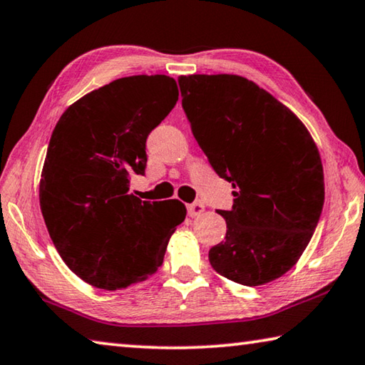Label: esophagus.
Instances as JSON below:
<instances>
[{
	"label": "esophagus",
	"mask_w": 365,
	"mask_h": 365,
	"mask_svg": "<svg viewBox=\"0 0 365 365\" xmlns=\"http://www.w3.org/2000/svg\"><path fill=\"white\" fill-rule=\"evenodd\" d=\"M187 211H188L190 217H196V215H200V214H202V211H205V205H202L201 201H196V202H193V205L187 206Z\"/></svg>",
	"instance_id": "esophagus-1"
}]
</instances>
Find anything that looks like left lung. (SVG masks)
Wrapping results in <instances>:
<instances>
[{"label":"left lung","instance_id":"obj_1","mask_svg":"<svg viewBox=\"0 0 365 365\" xmlns=\"http://www.w3.org/2000/svg\"><path fill=\"white\" fill-rule=\"evenodd\" d=\"M182 106L217 175L232 182L225 240L209 262L225 279L259 287L298 262L324 207L316 141L285 104L232 73L180 76Z\"/></svg>","mask_w":365,"mask_h":365}]
</instances>
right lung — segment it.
<instances>
[{
    "label": "right lung",
    "instance_id": "obj_1",
    "mask_svg": "<svg viewBox=\"0 0 365 365\" xmlns=\"http://www.w3.org/2000/svg\"><path fill=\"white\" fill-rule=\"evenodd\" d=\"M178 100L168 76L117 78L61 115L40 180V207L67 267L91 287L122 289L163 265L187 215L183 202L141 201L130 177L143 175L146 138Z\"/></svg>",
    "mask_w": 365,
    "mask_h": 365
}]
</instances>
